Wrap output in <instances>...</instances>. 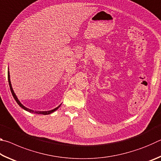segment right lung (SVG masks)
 Instances as JSON below:
<instances>
[{"mask_svg":"<svg viewBox=\"0 0 161 161\" xmlns=\"http://www.w3.org/2000/svg\"><path fill=\"white\" fill-rule=\"evenodd\" d=\"M8 83H9L10 89V91H11V93H12V94H13V97H14V99H15V100L16 101V102H17V103H18V105L20 106V107L21 108H23V109H25V110L28 111H29V112H31V113L37 114H43V115H47V114H51V113L54 112V111H56V110L58 109V108L59 107V106L58 107H57V108H54V109H53V110H51V111H33V110L29 109V108L25 107L23 104H22V103H21L20 102H19V100L18 99L17 97L15 96V93H14V92H13V88H12V86H11V83H10V75H9V72H8Z\"/></svg>","mask_w":161,"mask_h":161,"instance_id":"1","label":"right lung"}]
</instances>
